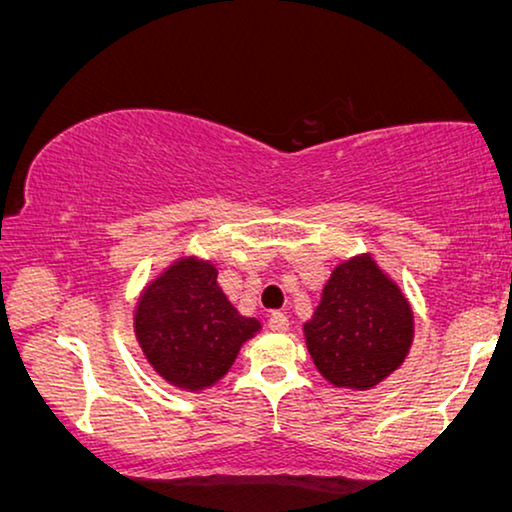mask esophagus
<instances>
[{
	"label": "esophagus",
	"instance_id": "1",
	"mask_svg": "<svg viewBox=\"0 0 512 512\" xmlns=\"http://www.w3.org/2000/svg\"><path fill=\"white\" fill-rule=\"evenodd\" d=\"M288 325H291V323H288L286 314H281V311H272L270 318H268V328L272 332H286Z\"/></svg>",
	"mask_w": 512,
	"mask_h": 512
}]
</instances>
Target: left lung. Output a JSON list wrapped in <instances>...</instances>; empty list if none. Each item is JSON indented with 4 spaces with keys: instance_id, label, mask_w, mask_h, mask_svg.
Wrapping results in <instances>:
<instances>
[{
    "instance_id": "obj_1",
    "label": "left lung",
    "mask_w": 512,
    "mask_h": 512,
    "mask_svg": "<svg viewBox=\"0 0 512 512\" xmlns=\"http://www.w3.org/2000/svg\"><path fill=\"white\" fill-rule=\"evenodd\" d=\"M302 330L325 381L335 388L369 390L409 355L413 309L372 254H360L332 270Z\"/></svg>"
}]
</instances>
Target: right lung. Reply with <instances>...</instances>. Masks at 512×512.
Wrapping results in <instances>:
<instances>
[{
    "mask_svg": "<svg viewBox=\"0 0 512 512\" xmlns=\"http://www.w3.org/2000/svg\"><path fill=\"white\" fill-rule=\"evenodd\" d=\"M261 330L217 284V268L182 256L140 295L133 332L145 360L175 388L201 392L224 379L242 344Z\"/></svg>",
    "mask_w": 512,
    "mask_h": 512,
    "instance_id": "add662e5",
    "label": "right lung"
}]
</instances>
